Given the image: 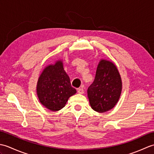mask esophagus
Instances as JSON below:
<instances>
[{
    "label": "esophagus",
    "instance_id": "34e87169",
    "mask_svg": "<svg viewBox=\"0 0 154 154\" xmlns=\"http://www.w3.org/2000/svg\"><path fill=\"white\" fill-rule=\"evenodd\" d=\"M77 92L79 94H83L84 93V90L83 88H79V89H77Z\"/></svg>",
    "mask_w": 154,
    "mask_h": 154
}]
</instances>
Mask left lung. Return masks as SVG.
Instances as JSON below:
<instances>
[{
	"instance_id": "8db88e82",
	"label": "left lung",
	"mask_w": 154,
	"mask_h": 154,
	"mask_svg": "<svg viewBox=\"0 0 154 154\" xmlns=\"http://www.w3.org/2000/svg\"><path fill=\"white\" fill-rule=\"evenodd\" d=\"M121 91L122 81L116 67L112 62L101 60L93 83L87 90L91 108L98 112L112 109L119 99Z\"/></svg>"
}]
</instances>
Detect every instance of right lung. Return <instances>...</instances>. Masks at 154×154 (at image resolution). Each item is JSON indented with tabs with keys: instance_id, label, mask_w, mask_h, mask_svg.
<instances>
[{
	"instance_id": "right-lung-1",
	"label": "right lung",
	"mask_w": 154,
	"mask_h": 154,
	"mask_svg": "<svg viewBox=\"0 0 154 154\" xmlns=\"http://www.w3.org/2000/svg\"><path fill=\"white\" fill-rule=\"evenodd\" d=\"M76 92V89L71 86L61 61L45 67L38 79L37 94L39 100L50 110L63 109L69 98Z\"/></svg>"
}]
</instances>
